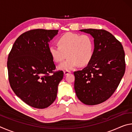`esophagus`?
<instances>
[{
  "label": "esophagus",
  "instance_id": "34e87169",
  "mask_svg": "<svg viewBox=\"0 0 132 132\" xmlns=\"http://www.w3.org/2000/svg\"><path fill=\"white\" fill-rule=\"evenodd\" d=\"M71 73L70 71H68V70L64 71V75H68L69 73Z\"/></svg>",
  "mask_w": 132,
  "mask_h": 132
}]
</instances>
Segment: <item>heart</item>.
<instances>
[{
	"label": "heart",
	"instance_id": "b5f03b06",
	"mask_svg": "<svg viewBox=\"0 0 132 132\" xmlns=\"http://www.w3.org/2000/svg\"><path fill=\"white\" fill-rule=\"evenodd\" d=\"M57 44L50 45L49 52L56 63L62 62L67 55L68 59L58 66L61 70H70L78 64L87 65L92 59L94 43L90 35L68 32L58 39Z\"/></svg>",
	"mask_w": 132,
	"mask_h": 132
}]
</instances>
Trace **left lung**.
<instances>
[{
    "label": "left lung",
    "instance_id": "8db88e82",
    "mask_svg": "<svg viewBox=\"0 0 132 132\" xmlns=\"http://www.w3.org/2000/svg\"><path fill=\"white\" fill-rule=\"evenodd\" d=\"M94 38L92 59L82 70L74 72L75 90L84 104L105 101L117 90L125 71V52L120 42L108 31L84 29Z\"/></svg>",
    "mask_w": 132,
    "mask_h": 132
}]
</instances>
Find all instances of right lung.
<instances>
[{
  "label": "right lung",
  "mask_w": 132,
  "mask_h": 132,
  "mask_svg": "<svg viewBox=\"0 0 132 132\" xmlns=\"http://www.w3.org/2000/svg\"><path fill=\"white\" fill-rule=\"evenodd\" d=\"M58 30L36 29L23 33L13 44L7 59L9 80L13 91L28 105L47 108L57 96L63 71L56 67L49 42Z\"/></svg>",
  "instance_id": "add662e5"
}]
</instances>
